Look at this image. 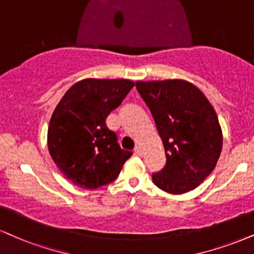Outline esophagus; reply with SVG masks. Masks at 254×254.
Segmentation results:
<instances>
[{"instance_id":"34e87169","label":"esophagus","mask_w":254,"mask_h":254,"mask_svg":"<svg viewBox=\"0 0 254 254\" xmlns=\"http://www.w3.org/2000/svg\"><path fill=\"white\" fill-rule=\"evenodd\" d=\"M135 152H136L137 155H138V156H142V154H143L142 148H140V146H136V148H135Z\"/></svg>"}]
</instances>
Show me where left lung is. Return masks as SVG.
I'll return each instance as SVG.
<instances>
[{"label":"left lung","mask_w":254,"mask_h":254,"mask_svg":"<svg viewBox=\"0 0 254 254\" xmlns=\"http://www.w3.org/2000/svg\"><path fill=\"white\" fill-rule=\"evenodd\" d=\"M155 119L167 164L152 182L170 194H185L213 172L222 150V131L212 104L183 79L136 81Z\"/></svg>","instance_id":"obj_1"}]
</instances>
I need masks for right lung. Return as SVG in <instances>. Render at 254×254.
<instances>
[{"instance_id":"obj_1","label":"right lung","mask_w":254,"mask_h":254,"mask_svg":"<svg viewBox=\"0 0 254 254\" xmlns=\"http://www.w3.org/2000/svg\"><path fill=\"white\" fill-rule=\"evenodd\" d=\"M135 86L129 79L87 78L72 85L52 115L47 145L68 181L97 189L115 181L132 152L123 150L105 119Z\"/></svg>"}]
</instances>
